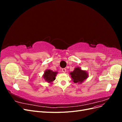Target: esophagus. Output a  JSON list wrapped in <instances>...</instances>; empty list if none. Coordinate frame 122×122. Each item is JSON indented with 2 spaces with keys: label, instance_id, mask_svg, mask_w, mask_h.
<instances>
[{
  "label": "esophagus",
  "instance_id": "esophagus-1",
  "mask_svg": "<svg viewBox=\"0 0 122 122\" xmlns=\"http://www.w3.org/2000/svg\"><path fill=\"white\" fill-rule=\"evenodd\" d=\"M66 71H67V70H66V69L64 68V69H62V72H63V73H66Z\"/></svg>",
  "mask_w": 122,
  "mask_h": 122
}]
</instances>
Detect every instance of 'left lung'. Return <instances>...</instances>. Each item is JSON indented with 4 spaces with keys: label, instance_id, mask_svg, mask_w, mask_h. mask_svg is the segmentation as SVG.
Returning a JSON list of instances; mask_svg holds the SVG:
<instances>
[{
    "label": "left lung",
    "instance_id": "obj_1",
    "mask_svg": "<svg viewBox=\"0 0 122 122\" xmlns=\"http://www.w3.org/2000/svg\"><path fill=\"white\" fill-rule=\"evenodd\" d=\"M71 79L75 83L81 84L87 78L88 74L86 70H83L80 67H76L74 71L70 73Z\"/></svg>",
    "mask_w": 122,
    "mask_h": 122
}]
</instances>
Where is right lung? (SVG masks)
Returning <instances> with one entry per match:
<instances>
[{
  "mask_svg": "<svg viewBox=\"0 0 122 122\" xmlns=\"http://www.w3.org/2000/svg\"><path fill=\"white\" fill-rule=\"evenodd\" d=\"M57 73V72H54L50 69H47L44 72V74L43 75V77L45 81L49 83H52L55 79V77H56Z\"/></svg>",
  "mask_w": 122,
  "mask_h": 122,
  "instance_id": "obj_1",
  "label": "right lung"
}]
</instances>
